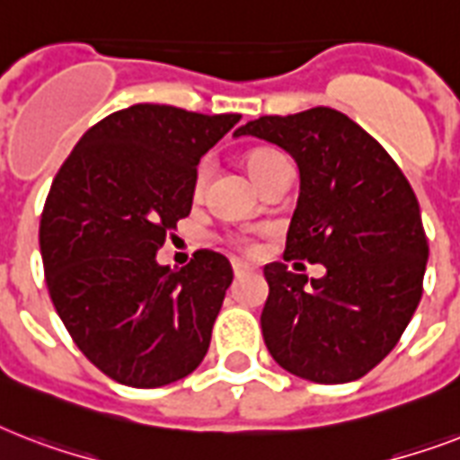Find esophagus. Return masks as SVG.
<instances>
[{"label":"esophagus","instance_id":"1","mask_svg":"<svg viewBox=\"0 0 460 460\" xmlns=\"http://www.w3.org/2000/svg\"><path fill=\"white\" fill-rule=\"evenodd\" d=\"M231 267H234V274H236V277H241V274L251 272L252 270V267L248 265V262H243V260H231Z\"/></svg>","mask_w":460,"mask_h":460}]
</instances>
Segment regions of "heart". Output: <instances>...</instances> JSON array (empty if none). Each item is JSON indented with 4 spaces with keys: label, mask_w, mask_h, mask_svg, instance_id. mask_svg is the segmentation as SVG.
<instances>
[{
    "label": "heart",
    "mask_w": 460,
    "mask_h": 460,
    "mask_svg": "<svg viewBox=\"0 0 460 460\" xmlns=\"http://www.w3.org/2000/svg\"><path fill=\"white\" fill-rule=\"evenodd\" d=\"M279 157L281 155L272 153V150H255V153L248 155V159H245V166H248V172H251L252 179H258L260 172H262L267 164H272L274 159H279ZM208 173H209V162H202V164L198 166V176H195V188H198V190L205 186Z\"/></svg>",
    "instance_id": "b5f03b06"
}]
</instances>
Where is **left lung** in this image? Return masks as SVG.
<instances>
[{
	"label": "left lung",
	"mask_w": 460,
	"mask_h": 460,
	"mask_svg": "<svg viewBox=\"0 0 460 460\" xmlns=\"http://www.w3.org/2000/svg\"><path fill=\"white\" fill-rule=\"evenodd\" d=\"M234 136L294 157L301 193L284 260L327 270L307 281L284 262L265 265L267 350L317 385L360 379L389 356L420 303L428 238L413 188L377 140L329 107L260 117Z\"/></svg>",
	"instance_id": "1"
}]
</instances>
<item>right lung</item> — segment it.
I'll return each instance as SVG.
<instances>
[{"instance_id":"1","label":"right lung","mask_w":460,"mask_h":460,"mask_svg":"<svg viewBox=\"0 0 460 460\" xmlns=\"http://www.w3.org/2000/svg\"><path fill=\"white\" fill-rule=\"evenodd\" d=\"M241 114L133 104L68 155L40 219L47 288L64 327L119 385L155 389L202 363L234 272L215 251L183 270L157 251L190 215L200 157Z\"/></svg>"}]
</instances>
